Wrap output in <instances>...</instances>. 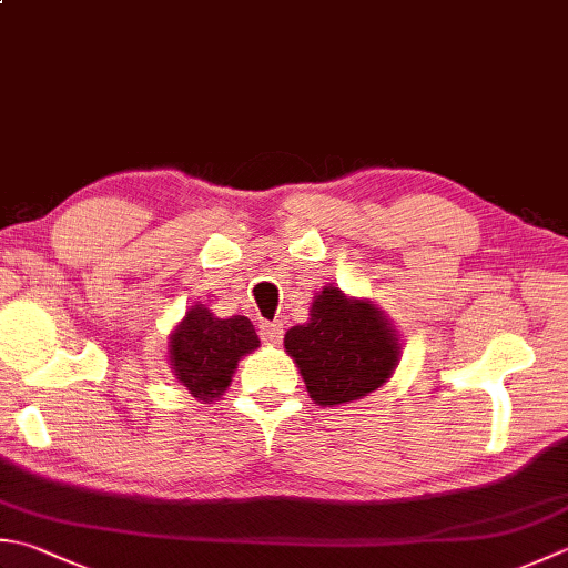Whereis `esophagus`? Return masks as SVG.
I'll list each match as a JSON object with an SVG mask.
<instances>
[{"label": "esophagus", "mask_w": 568, "mask_h": 568, "mask_svg": "<svg viewBox=\"0 0 568 568\" xmlns=\"http://www.w3.org/2000/svg\"><path fill=\"white\" fill-rule=\"evenodd\" d=\"M261 339L265 344H281L283 342V327L277 322H261Z\"/></svg>", "instance_id": "esophagus-1"}]
</instances>
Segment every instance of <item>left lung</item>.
<instances>
[{"mask_svg": "<svg viewBox=\"0 0 568 568\" xmlns=\"http://www.w3.org/2000/svg\"><path fill=\"white\" fill-rule=\"evenodd\" d=\"M285 349L295 359L313 402L335 406L379 388L398 362L396 335L382 310L325 287L310 322L287 329Z\"/></svg>", "mask_w": 568, "mask_h": 568, "instance_id": "left-lung-1", "label": "left lung"}]
</instances>
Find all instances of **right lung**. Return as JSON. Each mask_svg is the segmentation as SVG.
<instances>
[{"instance_id":"1","label":"right lung","mask_w":568,"mask_h":568,"mask_svg":"<svg viewBox=\"0 0 568 568\" xmlns=\"http://www.w3.org/2000/svg\"><path fill=\"white\" fill-rule=\"evenodd\" d=\"M258 347L248 317L219 320L206 307H192L172 335V369L189 394L211 402L226 392L231 374L243 354Z\"/></svg>"}]
</instances>
